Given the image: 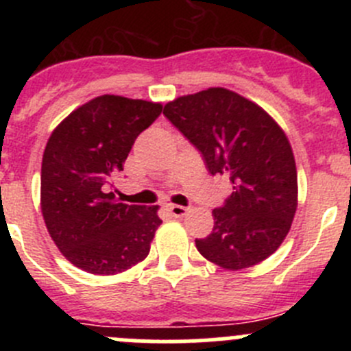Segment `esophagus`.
Segmentation results:
<instances>
[{
  "label": "esophagus",
  "mask_w": 351,
  "mask_h": 351,
  "mask_svg": "<svg viewBox=\"0 0 351 351\" xmlns=\"http://www.w3.org/2000/svg\"><path fill=\"white\" fill-rule=\"evenodd\" d=\"M168 210L173 217H183V215L189 212V208L183 207V205H176V204H169L168 205Z\"/></svg>",
  "instance_id": "obj_1"
}]
</instances>
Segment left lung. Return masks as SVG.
<instances>
[{
    "label": "left lung",
    "instance_id": "obj_1",
    "mask_svg": "<svg viewBox=\"0 0 351 351\" xmlns=\"http://www.w3.org/2000/svg\"><path fill=\"white\" fill-rule=\"evenodd\" d=\"M162 113L197 147L208 173L232 183L231 195L212 210V232L195 239L202 256L241 270L275 253L297 208V169L284 130L263 108L224 88L176 98Z\"/></svg>",
    "mask_w": 351,
    "mask_h": 351
}]
</instances>
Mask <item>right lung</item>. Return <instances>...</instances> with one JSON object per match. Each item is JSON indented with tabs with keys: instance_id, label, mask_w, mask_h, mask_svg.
Returning a JSON list of instances; mask_svg holds the SVG:
<instances>
[{
	"instance_id": "1",
	"label": "right lung",
	"mask_w": 351,
	"mask_h": 351,
	"mask_svg": "<svg viewBox=\"0 0 351 351\" xmlns=\"http://www.w3.org/2000/svg\"><path fill=\"white\" fill-rule=\"evenodd\" d=\"M159 104L104 95L66 117L42 158L40 205L59 251L81 270L113 275L143 261L161 219L158 205H127L108 192Z\"/></svg>"
}]
</instances>
